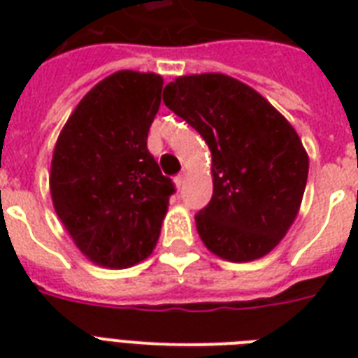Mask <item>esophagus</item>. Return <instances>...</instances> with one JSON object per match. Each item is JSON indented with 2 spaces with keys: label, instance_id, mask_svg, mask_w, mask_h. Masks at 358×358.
I'll return each instance as SVG.
<instances>
[{
  "label": "esophagus",
  "instance_id": "esophagus-1",
  "mask_svg": "<svg viewBox=\"0 0 358 358\" xmlns=\"http://www.w3.org/2000/svg\"><path fill=\"white\" fill-rule=\"evenodd\" d=\"M174 182H176V187H178V189H182V187H184V182H185V174L180 173L178 176L174 178Z\"/></svg>",
  "mask_w": 358,
  "mask_h": 358
}]
</instances>
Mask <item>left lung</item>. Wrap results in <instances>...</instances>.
Returning a JSON list of instances; mask_svg holds the SVG:
<instances>
[{
  "mask_svg": "<svg viewBox=\"0 0 358 358\" xmlns=\"http://www.w3.org/2000/svg\"><path fill=\"white\" fill-rule=\"evenodd\" d=\"M163 102L212 152V201L195 215L204 245L230 262L267 255L305 193L308 156L299 135L266 98L224 74L178 78Z\"/></svg>",
  "mask_w": 358,
  "mask_h": 358,
  "instance_id": "8db88e82",
  "label": "left lung"
}]
</instances>
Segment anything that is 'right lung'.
<instances>
[{
	"label": "right lung",
	"instance_id": "add662e5",
	"mask_svg": "<svg viewBox=\"0 0 358 358\" xmlns=\"http://www.w3.org/2000/svg\"><path fill=\"white\" fill-rule=\"evenodd\" d=\"M162 89V76L131 70L109 76L78 103L53 150L55 212L98 266H134L159 238L176 191L146 148Z\"/></svg>",
	"mask_w": 358,
	"mask_h": 358
}]
</instances>
